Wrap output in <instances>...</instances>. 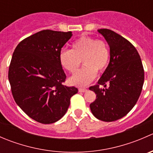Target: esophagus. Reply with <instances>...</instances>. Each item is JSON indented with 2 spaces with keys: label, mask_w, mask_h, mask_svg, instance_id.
<instances>
[{
  "label": "esophagus",
  "mask_w": 153,
  "mask_h": 153,
  "mask_svg": "<svg viewBox=\"0 0 153 153\" xmlns=\"http://www.w3.org/2000/svg\"><path fill=\"white\" fill-rule=\"evenodd\" d=\"M87 90L88 89L86 88H79V89H78L79 92H86Z\"/></svg>",
  "instance_id": "obj_1"
}]
</instances>
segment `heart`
I'll list each match as a JSON object with an SVG mask.
<instances>
[{
	"label": "heart",
	"instance_id": "heart-1",
	"mask_svg": "<svg viewBox=\"0 0 153 153\" xmlns=\"http://www.w3.org/2000/svg\"><path fill=\"white\" fill-rule=\"evenodd\" d=\"M109 49L104 40L90 36L81 37L72 45V49H64L60 53L61 66L68 72L74 73L81 66V69L69 79L71 84L86 86L97 76V72L102 73L107 68L109 61Z\"/></svg>",
	"mask_w": 153,
	"mask_h": 153
}]
</instances>
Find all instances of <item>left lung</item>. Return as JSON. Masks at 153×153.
Returning <instances> with one entry per match:
<instances>
[{
    "label": "left lung",
    "mask_w": 153,
    "mask_h": 153,
    "mask_svg": "<svg viewBox=\"0 0 153 153\" xmlns=\"http://www.w3.org/2000/svg\"><path fill=\"white\" fill-rule=\"evenodd\" d=\"M110 48V61L98 84L89 87L96 99L90 104L94 116L112 122L125 116L135 105L142 90L144 70L135 47L119 34L98 29Z\"/></svg>",
    "instance_id": "obj_1"
}]
</instances>
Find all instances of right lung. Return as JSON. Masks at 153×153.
Returning <instances> with one entry per match:
<instances>
[{"label": "right lung", "mask_w": 153, "mask_h": 153, "mask_svg": "<svg viewBox=\"0 0 153 153\" xmlns=\"http://www.w3.org/2000/svg\"><path fill=\"white\" fill-rule=\"evenodd\" d=\"M71 32L40 31L18 44L9 67L12 96L35 121L52 124L67 112L78 88L63 84L67 78L60 62L61 48Z\"/></svg>", "instance_id": "1"}]
</instances>
